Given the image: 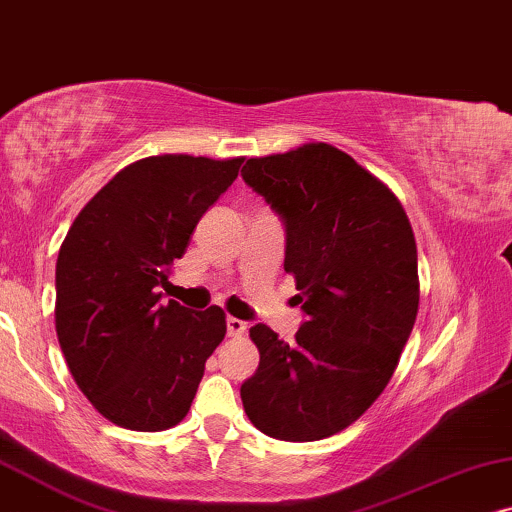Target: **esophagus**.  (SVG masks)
<instances>
[{
	"label": "esophagus",
	"mask_w": 512,
	"mask_h": 512,
	"mask_svg": "<svg viewBox=\"0 0 512 512\" xmlns=\"http://www.w3.org/2000/svg\"><path fill=\"white\" fill-rule=\"evenodd\" d=\"M248 330V325L243 323V320H238V318H227V332H229V337H241L243 332Z\"/></svg>",
	"instance_id": "obj_1"
}]
</instances>
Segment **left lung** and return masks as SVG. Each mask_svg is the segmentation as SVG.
Wrapping results in <instances>:
<instances>
[{"label": "left lung", "mask_w": 512, "mask_h": 512, "mask_svg": "<svg viewBox=\"0 0 512 512\" xmlns=\"http://www.w3.org/2000/svg\"><path fill=\"white\" fill-rule=\"evenodd\" d=\"M241 175L285 220L283 267L306 313L295 342L250 327L260 367L241 386L243 410L269 438H330L384 393L410 339L419 313L412 224L379 177L327 142L255 156Z\"/></svg>", "instance_id": "left-lung-1"}]
</instances>
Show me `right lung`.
Returning <instances> with one entry per match:
<instances>
[{"mask_svg": "<svg viewBox=\"0 0 512 512\" xmlns=\"http://www.w3.org/2000/svg\"><path fill=\"white\" fill-rule=\"evenodd\" d=\"M241 163L189 154L128 163L81 208L60 245V349L79 391L112 424L166 431L192 407L227 316L220 306L159 304V288Z\"/></svg>", "mask_w": 512, "mask_h": 512, "instance_id": "1", "label": "right lung"}]
</instances>
